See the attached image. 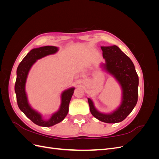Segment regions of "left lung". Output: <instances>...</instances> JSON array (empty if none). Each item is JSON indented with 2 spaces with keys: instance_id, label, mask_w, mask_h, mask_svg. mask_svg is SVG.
I'll return each mask as SVG.
<instances>
[{
  "instance_id": "1",
  "label": "left lung",
  "mask_w": 159,
  "mask_h": 159,
  "mask_svg": "<svg viewBox=\"0 0 159 159\" xmlns=\"http://www.w3.org/2000/svg\"><path fill=\"white\" fill-rule=\"evenodd\" d=\"M101 48L105 63H101L100 67L117 81L121 89V99L116 109L106 113L99 111L93 100L88 98L90 112L102 122L119 123L131 113L137 103L139 77L133 61L118 46H102Z\"/></svg>"
}]
</instances>
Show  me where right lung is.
<instances>
[{
	"label": "right lung",
	"mask_w": 159,
	"mask_h": 159,
	"mask_svg": "<svg viewBox=\"0 0 159 159\" xmlns=\"http://www.w3.org/2000/svg\"><path fill=\"white\" fill-rule=\"evenodd\" d=\"M58 50V48L53 46H46L34 48L24 57L18 65L16 70V80L14 86V91L16 95L18 107L34 123L41 127H52L63 121L68 115L69 104L75 89L74 87H71L62 91L60 96L61 103L60 107L56 112L52 113L48 119L43 117L40 112L32 108L28 102L26 91V84L28 74L32 67L38 60L47 56L55 54Z\"/></svg>",
	"instance_id": "right-lung-1"
}]
</instances>
